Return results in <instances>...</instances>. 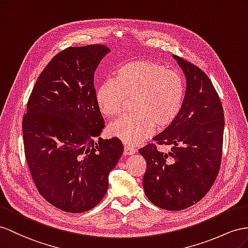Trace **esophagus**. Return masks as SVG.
Returning <instances> with one entry per match:
<instances>
[{"label":"esophagus","mask_w":248,"mask_h":248,"mask_svg":"<svg viewBox=\"0 0 248 248\" xmlns=\"http://www.w3.org/2000/svg\"><path fill=\"white\" fill-rule=\"evenodd\" d=\"M124 154L125 155H133L136 153V149L134 147H132L130 144H124Z\"/></svg>","instance_id":"1"}]
</instances>
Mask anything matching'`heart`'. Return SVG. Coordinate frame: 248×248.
Wrapping results in <instances>:
<instances>
[{
    "label": "heart",
    "mask_w": 248,
    "mask_h": 248,
    "mask_svg": "<svg viewBox=\"0 0 248 248\" xmlns=\"http://www.w3.org/2000/svg\"><path fill=\"white\" fill-rule=\"evenodd\" d=\"M133 97L130 115L109 125L110 134L135 144L154 130L164 129L178 115L185 98L182 76L160 63L136 61L117 69L115 79H106L96 92L99 110L106 116L118 115L125 98Z\"/></svg>",
    "instance_id": "obj_1"
}]
</instances>
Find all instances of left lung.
Segmentation results:
<instances>
[{
	"instance_id": "obj_1",
	"label": "left lung",
	"mask_w": 248,
	"mask_h": 248,
	"mask_svg": "<svg viewBox=\"0 0 248 248\" xmlns=\"http://www.w3.org/2000/svg\"><path fill=\"white\" fill-rule=\"evenodd\" d=\"M186 79L180 112L153 137L170 145L168 153L154 143L139 149L147 161L143 188L148 199L168 211H181L200 201L212 187L220 169L224 113L218 93L200 68L177 55Z\"/></svg>"
}]
</instances>
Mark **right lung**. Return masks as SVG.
I'll use <instances>...</instances> for the list:
<instances>
[{"instance_id": "right-lung-1", "label": "right lung", "mask_w": 248, "mask_h": 248, "mask_svg": "<svg viewBox=\"0 0 248 248\" xmlns=\"http://www.w3.org/2000/svg\"><path fill=\"white\" fill-rule=\"evenodd\" d=\"M109 52L106 46L91 45L56 54L37 78L23 118L25 156L35 186L67 213L98 204L124 153L117 137H99L105 122L94 73Z\"/></svg>"}]
</instances>
